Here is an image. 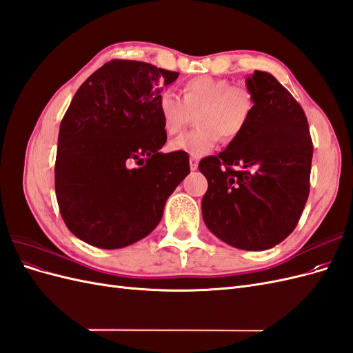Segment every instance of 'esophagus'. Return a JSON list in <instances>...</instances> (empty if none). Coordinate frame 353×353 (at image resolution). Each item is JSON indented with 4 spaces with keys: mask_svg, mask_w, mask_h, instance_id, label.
<instances>
[{
    "mask_svg": "<svg viewBox=\"0 0 353 353\" xmlns=\"http://www.w3.org/2000/svg\"><path fill=\"white\" fill-rule=\"evenodd\" d=\"M197 168H199V159L194 157V156H191L190 157V169L191 170H196Z\"/></svg>",
    "mask_w": 353,
    "mask_h": 353,
    "instance_id": "1",
    "label": "esophagus"
}]
</instances>
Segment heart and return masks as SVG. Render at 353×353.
<instances>
[{
  "label": "heart",
  "instance_id": "obj_1",
  "mask_svg": "<svg viewBox=\"0 0 353 353\" xmlns=\"http://www.w3.org/2000/svg\"><path fill=\"white\" fill-rule=\"evenodd\" d=\"M254 112L249 88L223 78L201 74L184 82L183 99L172 91L159 97V114L168 135L178 134L196 114L197 128L169 143L170 152L201 157L218 145L221 138L234 141L248 130Z\"/></svg>",
  "mask_w": 353,
  "mask_h": 353
}]
</instances>
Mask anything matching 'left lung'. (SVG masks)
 Instances as JSON below:
<instances>
[{"mask_svg":"<svg viewBox=\"0 0 353 353\" xmlns=\"http://www.w3.org/2000/svg\"><path fill=\"white\" fill-rule=\"evenodd\" d=\"M245 87L254 97L248 130L199 163L209 184L201 213L210 232L232 248L266 250L301 219L314 147L301 104L271 73L254 70Z\"/></svg>","mask_w":353,"mask_h":353,"instance_id":"1","label":"left lung"}]
</instances>
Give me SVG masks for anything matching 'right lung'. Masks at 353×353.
Wrapping results in <instances>:
<instances>
[{
    "mask_svg": "<svg viewBox=\"0 0 353 353\" xmlns=\"http://www.w3.org/2000/svg\"><path fill=\"white\" fill-rule=\"evenodd\" d=\"M178 74L112 60L74 94L60 123L54 178L61 218L79 240L122 249L144 239L190 174L187 153L160 152L159 97Z\"/></svg>",
    "mask_w": 353,
    "mask_h": 353,
    "instance_id": "obj_1",
    "label": "right lung"
}]
</instances>
